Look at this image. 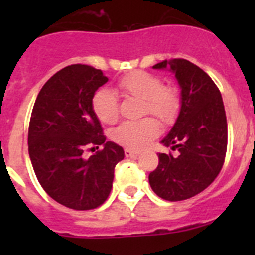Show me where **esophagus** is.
<instances>
[{"instance_id": "34e87169", "label": "esophagus", "mask_w": 255, "mask_h": 255, "mask_svg": "<svg viewBox=\"0 0 255 255\" xmlns=\"http://www.w3.org/2000/svg\"><path fill=\"white\" fill-rule=\"evenodd\" d=\"M139 152H136V150H131L129 149V148H126L125 149V155L126 157H132V155H138Z\"/></svg>"}]
</instances>
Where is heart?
Listing matches in <instances>:
<instances>
[{"label": "heart", "mask_w": 255, "mask_h": 255, "mask_svg": "<svg viewBox=\"0 0 255 255\" xmlns=\"http://www.w3.org/2000/svg\"><path fill=\"white\" fill-rule=\"evenodd\" d=\"M119 89L125 96L144 101L143 114H152L163 123H171L180 110V97L172 87H163L158 76L144 71L128 74L119 80ZM93 110L105 124H114L119 117V105L114 92L101 89L93 97ZM159 124L145 117L138 121H125L114 130L116 143L130 149H140L158 135Z\"/></svg>", "instance_id": "b5f03b06"}]
</instances>
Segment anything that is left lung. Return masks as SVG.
I'll list each match as a JSON object with an SVG mask.
<instances>
[{"label": "left lung", "mask_w": 255, "mask_h": 255, "mask_svg": "<svg viewBox=\"0 0 255 255\" xmlns=\"http://www.w3.org/2000/svg\"><path fill=\"white\" fill-rule=\"evenodd\" d=\"M153 69L175 74L181 97L179 116L161 140L176 154L158 153V167L149 173L150 188L170 202L189 199L211 185L224 164L227 148L224 101L208 74L190 61L164 60Z\"/></svg>", "instance_id": "left-lung-1"}]
</instances>
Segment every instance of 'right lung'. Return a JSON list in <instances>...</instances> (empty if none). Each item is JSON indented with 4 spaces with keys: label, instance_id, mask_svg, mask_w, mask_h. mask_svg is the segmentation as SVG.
Wrapping results in <instances>:
<instances>
[{
    "label": "right lung",
    "instance_id": "add662e5",
    "mask_svg": "<svg viewBox=\"0 0 255 255\" xmlns=\"http://www.w3.org/2000/svg\"><path fill=\"white\" fill-rule=\"evenodd\" d=\"M108 82L101 70L71 65L57 71L35 100L29 124V157L35 176L57 203L87 211L107 199L123 147L106 141L93 110L97 89ZM88 145L104 149L84 159Z\"/></svg>",
    "mask_w": 255,
    "mask_h": 255
}]
</instances>
